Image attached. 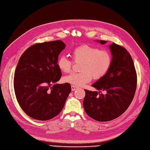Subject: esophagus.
I'll use <instances>...</instances> for the list:
<instances>
[{"label": "esophagus", "mask_w": 150, "mask_h": 150, "mask_svg": "<svg viewBox=\"0 0 150 150\" xmlns=\"http://www.w3.org/2000/svg\"><path fill=\"white\" fill-rule=\"evenodd\" d=\"M77 88H78V87L74 86V85H71V89H72V91H76V89H77Z\"/></svg>", "instance_id": "esophagus-1"}]
</instances>
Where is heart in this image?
I'll return each mask as SVG.
<instances>
[{
    "mask_svg": "<svg viewBox=\"0 0 150 150\" xmlns=\"http://www.w3.org/2000/svg\"><path fill=\"white\" fill-rule=\"evenodd\" d=\"M72 59L75 62H81L79 70L81 72L72 73L64 77L63 81L76 86H83L94 79L103 78L108 72L112 63L111 55L108 50L88 45L76 47L72 51ZM57 65L61 71H71L72 62L65 56L57 59Z\"/></svg>",
    "mask_w": 150,
    "mask_h": 150,
    "instance_id": "heart-1",
    "label": "heart"
}]
</instances>
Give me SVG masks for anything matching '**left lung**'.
<instances>
[{
	"label": "left lung",
	"instance_id": "1",
	"mask_svg": "<svg viewBox=\"0 0 150 150\" xmlns=\"http://www.w3.org/2000/svg\"><path fill=\"white\" fill-rule=\"evenodd\" d=\"M96 41L102 45L107 42ZM109 48L112 54L111 66L103 78L92 85L99 92L85 89V111L99 122L114 120L123 114L132 102L137 88V73L129 53L115 42ZM102 90L106 91V94L103 95Z\"/></svg>",
	"mask_w": 150,
	"mask_h": 150
}]
</instances>
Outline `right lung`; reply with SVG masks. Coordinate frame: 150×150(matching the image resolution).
I'll return each mask as SVG.
<instances>
[{
	"label": "right lung",
	"instance_id": "obj_1",
	"mask_svg": "<svg viewBox=\"0 0 150 150\" xmlns=\"http://www.w3.org/2000/svg\"><path fill=\"white\" fill-rule=\"evenodd\" d=\"M65 46L61 40L35 44L18 62L13 80L15 96L24 112L35 120L56 117L71 92L70 83H56L62 77L58 56Z\"/></svg>",
	"mask_w": 150,
	"mask_h": 150
}]
</instances>
